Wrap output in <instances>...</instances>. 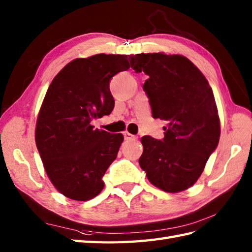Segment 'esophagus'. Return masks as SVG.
Returning <instances> with one entry per match:
<instances>
[{
	"label": "esophagus",
	"instance_id": "esophagus-1",
	"mask_svg": "<svg viewBox=\"0 0 252 252\" xmlns=\"http://www.w3.org/2000/svg\"><path fill=\"white\" fill-rule=\"evenodd\" d=\"M123 136H125V138H126V141H133V140H136V138H137L135 135L131 134V133H129V132L123 133Z\"/></svg>",
	"mask_w": 252,
	"mask_h": 252
}]
</instances>
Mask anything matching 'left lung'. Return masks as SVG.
I'll return each instance as SVG.
<instances>
[{
	"mask_svg": "<svg viewBox=\"0 0 252 252\" xmlns=\"http://www.w3.org/2000/svg\"><path fill=\"white\" fill-rule=\"evenodd\" d=\"M131 68L148 79L143 90L155 119L167 121L164 137H142L138 160L153 185L179 192L194 185L220 140V119L212 89L194 63L181 55H133Z\"/></svg>",
	"mask_w": 252,
	"mask_h": 252,
	"instance_id": "left-lung-1",
	"label": "left lung"
}]
</instances>
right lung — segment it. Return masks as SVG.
Returning <instances> with one entry per match:
<instances>
[{
    "mask_svg": "<svg viewBox=\"0 0 252 252\" xmlns=\"http://www.w3.org/2000/svg\"><path fill=\"white\" fill-rule=\"evenodd\" d=\"M129 60L114 54L78 58L47 89L36 120L35 144L53 185L70 199L97 196L117 158L123 135L96 129L92 122L114 109L110 80L130 68Z\"/></svg>",
    "mask_w": 252,
    "mask_h": 252,
    "instance_id": "add662e5",
    "label": "right lung"
}]
</instances>
